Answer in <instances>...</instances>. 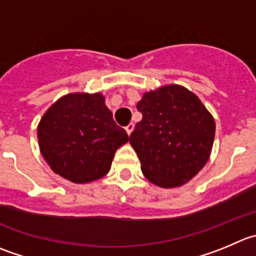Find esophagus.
Masks as SVG:
<instances>
[{
  "label": "esophagus",
  "instance_id": "obj_1",
  "mask_svg": "<svg viewBox=\"0 0 256 256\" xmlns=\"http://www.w3.org/2000/svg\"><path fill=\"white\" fill-rule=\"evenodd\" d=\"M133 130H134V124L133 123H130L128 126H126V133H128V136H130V133L133 132Z\"/></svg>",
  "mask_w": 256,
  "mask_h": 256
}]
</instances>
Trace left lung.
Returning a JSON list of instances; mask_svg holds the SVG:
<instances>
[{"label":"left lung","instance_id":"left-lung-1","mask_svg":"<svg viewBox=\"0 0 256 256\" xmlns=\"http://www.w3.org/2000/svg\"><path fill=\"white\" fill-rule=\"evenodd\" d=\"M137 109L143 118L130 142L146 178L163 188L188 182L210 157L215 138L212 116L181 85L146 93Z\"/></svg>","mask_w":256,"mask_h":256}]
</instances>
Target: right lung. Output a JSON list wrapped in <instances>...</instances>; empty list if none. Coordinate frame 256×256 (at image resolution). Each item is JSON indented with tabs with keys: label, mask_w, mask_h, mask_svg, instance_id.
<instances>
[{
	"label": "right lung",
	"mask_w": 256,
	"mask_h": 256,
	"mask_svg": "<svg viewBox=\"0 0 256 256\" xmlns=\"http://www.w3.org/2000/svg\"><path fill=\"white\" fill-rule=\"evenodd\" d=\"M41 154L55 174L75 184L102 178L128 142L102 94H69L48 108L38 128Z\"/></svg>",
	"instance_id": "obj_1"
}]
</instances>
